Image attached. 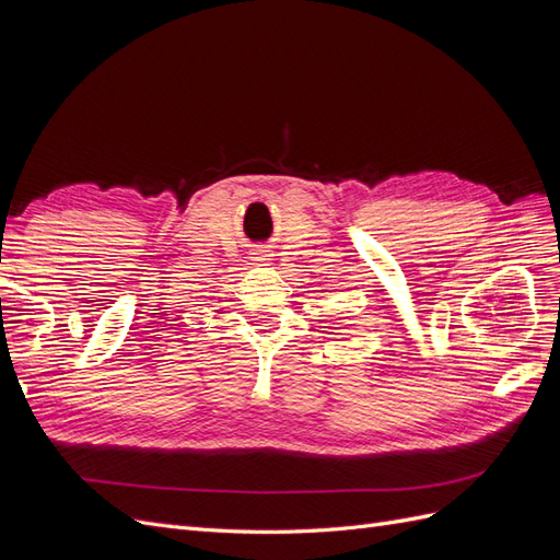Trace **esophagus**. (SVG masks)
<instances>
[{
  "label": "esophagus",
  "instance_id": "esophagus-1",
  "mask_svg": "<svg viewBox=\"0 0 560 560\" xmlns=\"http://www.w3.org/2000/svg\"><path fill=\"white\" fill-rule=\"evenodd\" d=\"M261 257H266V254H261ZM259 261H266V259H259Z\"/></svg>",
  "mask_w": 560,
  "mask_h": 560
}]
</instances>
